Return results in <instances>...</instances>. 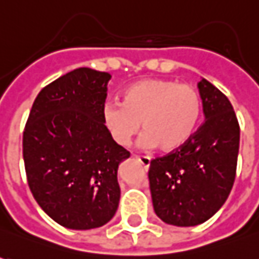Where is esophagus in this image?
Segmentation results:
<instances>
[{"label":"esophagus","instance_id":"esophagus-1","mask_svg":"<svg viewBox=\"0 0 259 259\" xmlns=\"http://www.w3.org/2000/svg\"><path fill=\"white\" fill-rule=\"evenodd\" d=\"M136 157H138L139 162L145 166L146 169H149V167H150V157H147V156H136Z\"/></svg>","mask_w":259,"mask_h":259}]
</instances>
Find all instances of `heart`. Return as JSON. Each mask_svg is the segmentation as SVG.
<instances>
[{"label":"heart","instance_id":"1","mask_svg":"<svg viewBox=\"0 0 259 259\" xmlns=\"http://www.w3.org/2000/svg\"><path fill=\"white\" fill-rule=\"evenodd\" d=\"M201 110V96L191 84L147 78L126 87L123 103H107L103 109V120L120 146H129L143 126L142 146H159L163 152H172L192 138Z\"/></svg>","mask_w":259,"mask_h":259}]
</instances>
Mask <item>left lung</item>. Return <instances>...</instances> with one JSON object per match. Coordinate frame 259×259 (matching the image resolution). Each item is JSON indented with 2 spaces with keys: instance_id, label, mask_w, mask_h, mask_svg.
<instances>
[{
  "instance_id": "left-lung-1",
  "label": "left lung",
  "mask_w": 259,
  "mask_h": 259,
  "mask_svg": "<svg viewBox=\"0 0 259 259\" xmlns=\"http://www.w3.org/2000/svg\"><path fill=\"white\" fill-rule=\"evenodd\" d=\"M205 121L179 149L150 162L153 209L165 224L195 227L225 203L235 181L239 124L231 102L208 80L198 83Z\"/></svg>"
}]
</instances>
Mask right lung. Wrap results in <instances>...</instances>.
Segmentation results:
<instances>
[{"instance_id": "right-lung-1", "label": "right lung", "mask_w": 259, "mask_h": 259, "mask_svg": "<svg viewBox=\"0 0 259 259\" xmlns=\"http://www.w3.org/2000/svg\"><path fill=\"white\" fill-rule=\"evenodd\" d=\"M109 73L81 67L34 100L23 135L28 186L50 218L68 229H93L114 217L117 169L130 153L103 120Z\"/></svg>"}]
</instances>
